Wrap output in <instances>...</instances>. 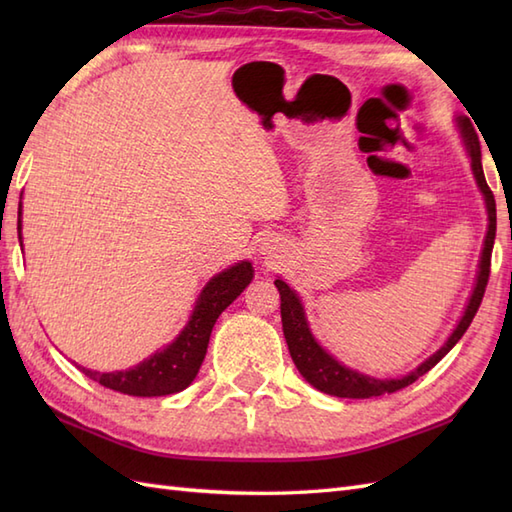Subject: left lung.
I'll return each mask as SVG.
<instances>
[{
  "label": "left lung",
  "mask_w": 512,
  "mask_h": 512,
  "mask_svg": "<svg viewBox=\"0 0 512 512\" xmlns=\"http://www.w3.org/2000/svg\"><path fill=\"white\" fill-rule=\"evenodd\" d=\"M458 127L462 140L466 145V151H469L471 158V167H473V176L477 180V187H480L484 200H486V211H488V231L484 239V250H482V259H480V273H477V284L473 288V295L469 299V306H466L462 319L458 323V328L453 330L449 336V341L444 343L440 350L429 356L418 369H413L411 374L402 376V378H372L365 374H358L356 369H350L336 361L334 356L328 352L314 339L308 321H306V312H303V306L299 297L295 295V290H290L284 279H275V286L279 290L281 297V325H284V336L288 343V350L292 361H295L297 369L301 376L308 380L312 387H317L323 394L330 396H339V398H376V396H385V394H394V391L407 387L411 383L427 374L433 365H438L444 356L449 354L451 347L462 339V334L469 330V325L475 317L477 308H480L484 290L488 284V275H491V253H493V244H495V228H497V213H495V195L488 189L486 178H484V169H482V149H480V140H477L475 129L471 121L466 116H458Z\"/></svg>",
  "instance_id": "1"
}]
</instances>
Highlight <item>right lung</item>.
Instances as JSON below:
<instances>
[{
  "label": "right lung",
  "mask_w": 512,
  "mask_h": 512,
  "mask_svg": "<svg viewBox=\"0 0 512 512\" xmlns=\"http://www.w3.org/2000/svg\"><path fill=\"white\" fill-rule=\"evenodd\" d=\"M17 226L21 231V220ZM253 273L255 270L250 262H239L226 268L224 273L215 275L200 292L191 319L176 336V341L167 345L165 350L151 354L143 363L123 369V372L103 374L85 367H81V372L103 387L121 391L127 396H169L187 389L193 383V378L198 376L217 317L242 295L250 279H253Z\"/></svg>",
  "instance_id": "1"
}]
</instances>
